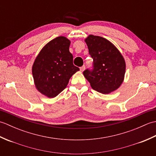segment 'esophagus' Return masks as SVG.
Returning <instances> with one entry per match:
<instances>
[{
    "instance_id": "esophagus-1",
    "label": "esophagus",
    "mask_w": 156,
    "mask_h": 156,
    "mask_svg": "<svg viewBox=\"0 0 156 156\" xmlns=\"http://www.w3.org/2000/svg\"><path fill=\"white\" fill-rule=\"evenodd\" d=\"M80 71L82 72H84V70L85 69V66H82V67H80Z\"/></svg>"
}]
</instances>
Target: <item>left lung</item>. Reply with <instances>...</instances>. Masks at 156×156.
Segmentation results:
<instances>
[{
	"label": "left lung",
	"mask_w": 156,
	"mask_h": 156,
	"mask_svg": "<svg viewBox=\"0 0 156 156\" xmlns=\"http://www.w3.org/2000/svg\"><path fill=\"white\" fill-rule=\"evenodd\" d=\"M89 54L93 59V69L83 74L91 87L102 94L117 90L124 80L126 64L119 49L107 39L89 35L85 39Z\"/></svg>",
	"instance_id": "8db88e82"
}]
</instances>
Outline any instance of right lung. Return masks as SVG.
<instances>
[{"label": "right lung", "instance_id": "right-lung-1", "mask_svg": "<svg viewBox=\"0 0 156 156\" xmlns=\"http://www.w3.org/2000/svg\"><path fill=\"white\" fill-rule=\"evenodd\" d=\"M69 45L70 41L64 36L52 39L41 49L33 64L35 87L48 98H54L64 90L72 75L80 70L73 64Z\"/></svg>", "mask_w": 156, "mask_h": 156}]
</instances>
